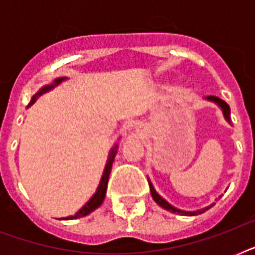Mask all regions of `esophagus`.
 Returning a JSON list of instances; mask_svg holds the SVG:
<instances>
[{
    "label": "esophagus",
    "mask_w": 255,
    "mask_h": 255,
    "mask_svg": "<svg viewBox=\"0 0 255 255\" xmlns=\"http://www.w3.org/2000/svg\"><path fill=\"white\" fill-rule=\"evenodd\" d=\"M137 132H140V128H137Z\"/></svg>",
    "instance_id": "34e87169"
}]
</instances>
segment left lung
Instances as JSON below:
<instances>
[{"label": "left lung", "instance_id": "1", "mask_svg": "<svg viewBox=\"0 0 255 255\" xmlns=\"http://www.w3.org/2000/svg\"><path fill=\"white\" fill-rule=\"evenodd\" d=\"M206 100H209V102H213V103H216L218 106V107L221 108L222 111V115H224V118H225V120L228 122L229 124H232V120H230V107L229 104L226 103L225 100L220 99V98H217V96H213V95H209L206 96L205 98ZM148 181H149V178H148ZM149 188H151V194H152V198L155 200L157 204H159L161 208H164V209L169 210V212H172V213H178V214H184V216H197V214H201L204 213L205 210H208L209 208H212V206L214 205V204H210L209 206H205V208H202V209H198V210H192V212H189V210H181V209H177L176 206L170 205L169 202L165 200V198H163L161 196H160L157 192H156L155 186H153V184H152L151 181H149Z\"/></svg>", "mask_w": 255, "mask_h": 255}]
</instances>
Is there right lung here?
Returning a JSON list of instances; mask_svg holds the SVG:
<instances>
[{
	"label": "right lung",
	"mask_w": 255,
	"mask_h": 255,
	"mask_svg": "<svg viewBox=\"0 0 255 255\" xmlns=\"http://www.w3.org/2000/svg\"><path fill=\"white\" fill-rule=\"evenodd\" d=\"M66 79H67L66 77L57 78V79H55V81H54L51 85L43 86V87H42L41 90H39V91H38L37 94H35V95L31 98V100H30V103H29V106H27V107H30L31 104L35 103V100L38 99V96L43 95L45 92L50 91V90H53L55 86H58L59 83H62L63 81H66ZM116 152H118V144H115V145H114V148H112L111 151H110V153H108V159H107V163H106V167H104L103 174H102V178H100L99 185H98V188H96L95 193L92 194V197L90 198V200L86 202L85 205L82 206L81 209L78 210L77 213L74 214V216H69V217H65L63 220H74V218L85 217V216L90 214L91 212H94L96 208H99V206L102 205V202H103L104 197H106V190H107L108 177H110V173H111L112 163H114V159H115Z\"/></svg>",
	"instance_id": "right-lung-1"
}]
</instances>
